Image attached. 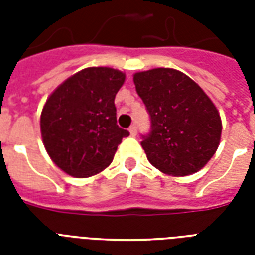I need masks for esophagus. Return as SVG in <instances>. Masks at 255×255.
Here are the masks:
<instances>
[{
    "mask_svg": "<svg viewBox=\"0 0 255 255\" xmlns=\"http://www.w3.org/2000/svg\"><path fill=\"white\" fill-rule=\"evenodd\" d=\"M129 133H131V136H136V135H137V127H136L135 124L129 127Z\"/></svg>",
    "mask_w": 255,
    "mask_h": 255,
    "instance_id": "1",
    "label": "esophagus"
}]
</instances>
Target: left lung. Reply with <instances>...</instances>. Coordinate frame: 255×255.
<instances>
[{"label":"left lung","instance_id":"left-lung-1","mask_svg":"<svg viewBox=\"0 0 255 255\" xmlns=\"http://www.w3.org/2000/svg\"><path fill=\"white\" fill-rule=\"evenodd\" d=\"M133 82L151 118V132L141 141L149 163L172 176H188L204 168L217 151L222 131L209 96L173 69L136 73Z\"/></svg>","mask_w":255,"mask_h":255}]
</instances>
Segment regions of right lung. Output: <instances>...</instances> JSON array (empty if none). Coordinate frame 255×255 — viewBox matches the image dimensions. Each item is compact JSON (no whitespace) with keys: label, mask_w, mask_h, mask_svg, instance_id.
Segmentation results:
<instances>
[{"label":"right lung","mask_w":255,"mask_h":255,"mask_svg":"<svg viewBox=\"0 0 255 255\" xmlns=\"http://www.w3.org/2000/svg\"><path fill=\"white\" fill-rule=\"evenodd\" d=\"M126 75L110 67H88L66 79L46 100L42 140L57 167L90 177L111 164L129 132L116 124L115 96Z\"/></svg>","instance_id":"obj_1"}]
</instances>
